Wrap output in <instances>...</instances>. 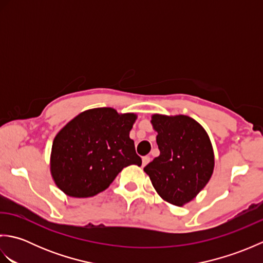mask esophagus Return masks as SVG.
I'll return each instance as SVG.
<instances>
[{"mask_svg":"<svg viewBox=\"0 0 263 263\" xmlns=\"http://www.w3.org/2000/svg\"><path fill=\"white\" fill-rule=\"evenodd\" d=\"M150 161V157H148V156H146V157L142 158V167L146 166L148 163Z\"/></svg>","mask_w":263,"mask_h":263,"instance_id":"34e87169","label":"esophagus"}]
</instances>
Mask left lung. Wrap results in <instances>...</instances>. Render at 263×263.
I'll list each match as a JSON object with an SVG mask.
<instances>
[{
    "label": "left lung",
    "instance_id": "1",
    "mask_svg": "<svg viewBox=\"0 0 263 263\" xmlns=\"http://www.w3.org/2000/svg\"><path fill=\"white\" fill-rule=\"evenodd\" d=\"M160 155L143 171L166 202L183 206L200 193L215 168V154L203 126L186 115L153 114Z\"/></svg>",
    "mask_w": 263,
    "mask_h": 263
}]
</instances>
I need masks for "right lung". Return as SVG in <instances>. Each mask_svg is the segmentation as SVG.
<instances>
[{"label": "right lung", "instance_id": "add662e5", "mask_svg": "<svg viewBox=\"0 0 263 263\" xmlns=\"http://www.w3.org/2000/svg\"><path fill=\"white\" fill-rule=\"evenodd\" d=\"M138 115L111 107L87 109L55 136L49 171L53 181L69 197L89 198L107 189L130 165L141 166L130 138Z\"/></svg>", "mask_w": 263, "mask_h": 263}]
</instances>
